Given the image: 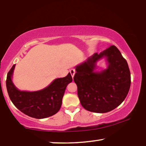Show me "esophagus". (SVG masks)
<instances>
[{"instance_id":"34e87169","label":"esophagus","mask_w":146,"mask_h":146,"mask_svg":"<svg viewBox=\"0 0 146 146\" xmlns=\"http://www.w3.org/2000/svg\"><path fill=\"white\" fill-rule=\"evenodd\" d=\"M70 72L71 73V76H72V77L73 78L74 75H75V70H74V69H71V70L70 71Z\"/></svg>"}]
</instances>
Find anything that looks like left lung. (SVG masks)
Here are the masks:
<instances>
[{
	"instance_id": "8db88e82",
	"label": "left lung",
	"mask_w": 146,
	"mask_h": 146,
	"mask_svg": "<svg viewBox=\"0 0 146 146\" xmlns=\"http://www.w3.org/2000/svg\"><path fill=\"white\" fill-rule=\"evenodd\" d=\"M105 58L108 68L96 71V62ZM73 80L81 105L91 112L104 113L121 104L129 92L131 74L128 64L117 47L111 46L94 53L75 67Z\"/></svg>"
}]
</instances>
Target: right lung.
<instances>
[{"mask_svg": "<svg viewBox=\"0 0 146 146\" xmlns=\"http://www.w3.org/2000/svg\"><path fill=\"white\" fill-rule=\"evenodd\" d=\"M13 65L7 75L6 88L15 106L24 114L35 118H47L56 114L62 106L66 88L73 79L70 73L54 80L46 88L36 91H21L12 81Z\"/></svg>", "mask_w": 146, "mask_h": 146, "instance_id": "right-lung-1", "label": "right lung"}]
</instances>
